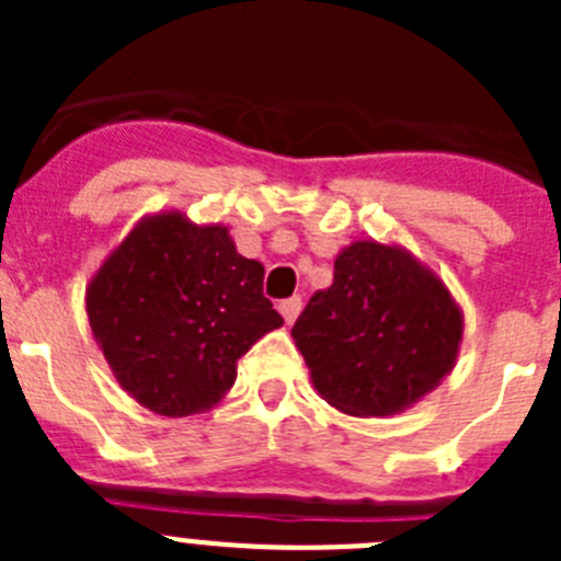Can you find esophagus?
Masks as SVG:
<instances>
[{
    "label": "esophagus",
    "mask_w": 561,
    "mask_h": 561,
    "mask_svg": "<svg viewBox=\"0 0 561 561\" xmlns=\"http://www.w3.org/2000/svg\"><path fill=\"white\" fill-rule=\"evenodd\" d=\"M300 309H304V300H300V297H289V300H280V304H277V311L284 314V320L289 325L295 323L297 314H300Z\"/></svg>",
    "instance_id": "esophagus-1"
}]
</instances>
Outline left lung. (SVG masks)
<instances>
[{
	"instance_id": "obj_1",
	"label": "left lung",
	"mask_w": 561,
	"mask_h": 561,
	"mask_svg": "<svg viewBox=\"0 0 561 561\" xmlns=\"http://www.w3.org/2000/svg\"><path fill=\"white\" fill-rule=\"evenodd\" d=\"M291 336L331 408L385 419L413 408L455 368L463 311L413 252L362 238L342 247L334 284L311 295Z\"/></svg>"
}]
</instances>
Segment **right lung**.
<instances>
[{
    "label": "right lung",
    "instance_id": "1",
    "mask_svg": "<svg viewBox=\"0 0 561 561\" xmlns=\"http://www.w3.org/2000/svg\"><path fill=\"white\" fill-rule=\"evenodd\" d=\"M87 314L114 379L157 415L205 413L236 365L284 325L264 266L238 255L225 225L180 210L142 216L87 284Z\"/></svg>",
    "mask_w": 561,
    "mask_h": 561
}]
</instances>
